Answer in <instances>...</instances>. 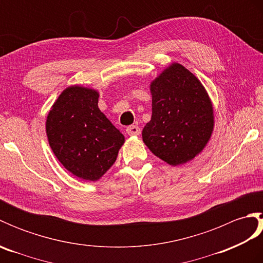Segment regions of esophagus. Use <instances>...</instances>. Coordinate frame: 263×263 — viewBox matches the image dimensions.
<instances>
[{"label":"esophagus","instance_id":"esophagus-1","mask_svg":"<svg viewBox=\"0 0 263 263\" xmlns=\"http://www.w3.org/2000/svg\"><path fill=\"white\" fill-rule=\"evenodd\" d=\"M126 133L128 136H139L140 135V127L138 125H130L126 127Z\"/></svg>","mask_w":263,"mask_h":263}]
</instances>
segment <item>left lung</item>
Returning a JSON list of instances; mask_svg holds the SVG:
<instances>
[{
    "label": "left lung",
    "mask_w": 263,
    "mask_h": 263,
    "mask_svg": "<svg viewBox=\"0 0 263 263\" xmlns=\"http://www.w3.org/2000/svg\"><path fill=\"white\" fill-rule=\"evenodd\" d=\"M153 115L142 139L155 156L177 166L194 158L210 139L214 110L205 89L174 63L150 85Z\"/></svg>",
    "instance_id": "8db88e82"
}]
</instances>
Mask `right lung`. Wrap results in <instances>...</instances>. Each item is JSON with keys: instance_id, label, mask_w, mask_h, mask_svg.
<instances>
[{"instance_id": "add662e5", "label": "right lung", "mask_w": 263, "mask_h": 263, "mask_svg": "<svg viewBox=\"0 0 263 263\" xmlns=\"http://www.w3.org/2000/svg\"><path fill=\"white\" fill-rule=\"evenodd\" d=\"M98 92L69 87L60 95L46 121L49 146L77 177L97 181L115 163L124 136L98 108Z\"/></svg>"}]
</instances>
